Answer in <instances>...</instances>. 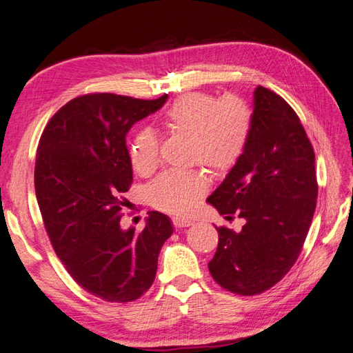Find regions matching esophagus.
Instances as JSON below:
<instances>
[{
    "label": "esophagus",
    "mask_w": 353,
    "mask_h": 353,
    "mask_svg": "<svg viewBox=\"0 0 353 353\" xmlns=\"http://www.w3.org/2000/svg\"><path fill=\"white\" fill-rule=\"evenodd\" d=\"M192 222L188 219H183V217H172V225L176 228H186L190 226Z\"/></svg>",
    "instance_id": "1"
}]
</instances>
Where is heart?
<instances>
[{
  "label": "heart",
  "mask_w": 353,
  "mask_h": 353,
  "mask_svg": "<svg viewBox=\"0 0 353 353\" xmlns=\"http://www.w3.org/2000/svg\"><path fill=\"white\" fill-rule=\"evenodd\" d=\"M170 133L190 139V163L205 165L216 174L230 171L245 154L254 130V112L239 94L216 96L203 92L177 98L162 114ZM133 168L151 174L161 162L159 141L150 128L137 130L128 148ZM208 181L200 171H168L151 183L148 197L159 211L185 214L203 196Z\"/></svg>",
  "instance_id": "1"
}]
</instances>
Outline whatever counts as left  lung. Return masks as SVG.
Returning <instances> with one entry per match:
<instances>
[{
  "label": "left lung",
  "mask_w": 353,
  "mask_h": 353,
  "mask_svg": "<svg viewBox=\"0 0 353 353\" xmlns=\"http://www.w3.org/2000/svg\"><path fill=\"white\" fill-rule=\"evenodd\" d=\"M319 196L315 153L294 108L272 90L254 92V130L245 154L208 197L240 232L220 226L212 279L237 295L268 291L291 271Z\"/></svg>",
  "instance_id": "8db88e82"
}]
</instances>
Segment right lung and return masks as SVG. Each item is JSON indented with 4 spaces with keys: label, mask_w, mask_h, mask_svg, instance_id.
Instances as JSON below:
<instances>
[{
    "label": "right lung",
    "mask_w": 353,
    "mask_h": 353,
    "mask_svg": "<svg viewBox=\"0 0 353 353\" xmlns=\"http://www.w3.org/2000/svg\"><path fill=\"white\" fill-rule=\"evenodd\" d=\"M167 98L79 96L61 107L41 134L34 191L47 236L72 279L101 300L141 299L172 234L170 219L157 211L141 232L121 230L123 192L133 183L125 136Z\"/></svg>",
    "instance_id": "obj_1"
}]
</instances>
